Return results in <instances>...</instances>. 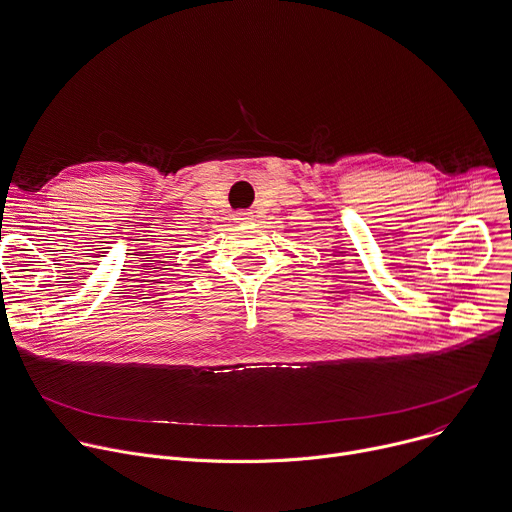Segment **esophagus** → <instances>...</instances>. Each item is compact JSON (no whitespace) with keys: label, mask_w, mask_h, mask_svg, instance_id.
<instances>
[{"label":"esophagus","mask_w":512,"mask_h":512,"mask_svg":"<svg viewBox=\"0 0 512 512\" xmlns=\"http://www.w3.org/2000/svg\"><path fill=\"white\" fill-rule=\"evenodd\" d=\"M251 217H253L251 213L241 211V213H237V215H235V221H237V223H247V221H251Z\"/></svg>","instance_id":"34e87169"}]
</instances>
